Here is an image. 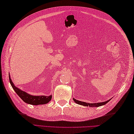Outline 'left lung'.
Here are the masks:
<instances>
[{
    "label": "left lung",
    "mask_w": 134,
    "mask_h": 134,
    "mask_svg": "<svg viewBox=\"0 0 134 134\" xmlns=\"http://www.w3.org/2000/svg\"><path fill=\"white\" fill-rule=\"evenodd\" d=\"M111 99H108V101H106L105 102H98V103H87V102H83V101H78L77 99H76L75 98H73V100L74 101V102L75 103L78 104L79 105H83V106H85V107H100L102 106V105H104L105 104H106L107 103H108V102H109Z\"/></svg>",
    "instance_id": "left-lung-1"
}]
</instances>
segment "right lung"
Here are the masks:
<instances>
[{
	"mask_svg": "<svg viewBox=\"0 0 134 134\" xmlns=\"http://www.w3.org/2000/svg\"><path fill=\"white\" fill-rule=\"evenodd\" d=\"M9 80L10 83L12 86L13 89L15 91V93L18 95L22 100L27 104H29L33 105H43L46 104L49 102L51 99H52V95L49 96H33L30 94L27 93L24 91L21 90L19 88L16 87L12 80L11 79L10 76L9 74Z\"/></svg>",
	"mask_w": 134,
	"mask_h": 134,
	"instance_id": "obj_1",
	"label": "right lung"
}]
</instances>
